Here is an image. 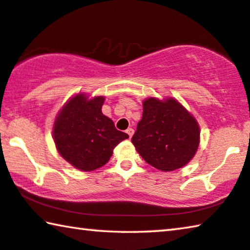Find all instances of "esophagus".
I'll return each mask as SVG.
<instances>
[{
    "instance_id": "1",
    "label": "esophagus",
    "mask_w": 250,
    "mask_h": 250,
    "mask_svg": "<svg viewBox=\"0 0 250 250\" xmlns=\"http://www.w3.org/2000/svg\"><path fill=\"white\" fill-rule=\"evenodd\" d=\"M125 132H126V134H128V136H129V138H131L134 131H133V129H132V128H128V129L125 130Z\"/></svg>"
}]
</instances>
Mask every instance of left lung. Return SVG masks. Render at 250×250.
<instances>
[{
	"instance_id": "obj_1",
	"label": "left lung",
	"mask_w": 250,
	"mask_h": 250,
	"mask_svg": "<svg viewBox=\"0 0 250 250\" xmlns=\"http://www.w3.org/2000/svg\"><path fill=\"white\" fill-rule=\"evenodd\" d=\"M196 119L175 99L149 98L131 142L146 164L173 171L192 159L199 146Z\"/></svg>"
}]
</instances>
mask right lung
<instances>
[{
  "label": "right lung",
  "mask_w": 250,
  "mask_h": 250,
  "mask_svg": "<svg viewBox=\"0 0 250 250\" xmlns=\"http://www.w3.org/2000/svg\"><path fill=\"white\" fill-rule=\"evenodd\" d=\"M104 102V97L89 100L84 94H77L55 119L53 138L58 151L81 171L104 166L118 144L129 138L102 113Z\"/></svg>",
  "instance_id": "obj_1"
}]
</instances>
